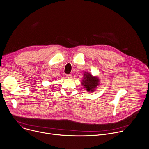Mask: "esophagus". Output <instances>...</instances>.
Wrapping results in <instances>:
<instances>
[{
    "label": "esophagus",
    "mask_w": 149,
    "mask_h": 149,
    "mask_svg": "<svg viewBox=\"0 0 149 149\" xmlns=\"http://www.w3.org/2000/svg\"><path fill=\"white\" fill-rule=\"evenodd\" d=\"M67 78H71V74H67Z\"/></svg>",
    "instance_id": "1"
}]
</instances>
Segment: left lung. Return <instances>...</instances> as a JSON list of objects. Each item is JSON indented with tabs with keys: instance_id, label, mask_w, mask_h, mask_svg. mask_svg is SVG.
<instances>
[{
	"instance_id": "1",
	"label": "left lung",
	"mask_w": 149,
	"mask_h": 149,
	"mask_svg": "<svg viewBox=\"0 0 149 149\" xmlns=\"http://www.w3.org/2000/svg\"><path fill=\"white\" fill-rule=\"evenodd\" d=\"M85 77L84 79L82 80L83 82H82V85L85 86V88H86V90L88 91H91L93 92L95 88H96L99 82V79L97 78L93 77L91 74L89 73L84 74Z\"/></svg>"
}]
</instances>
